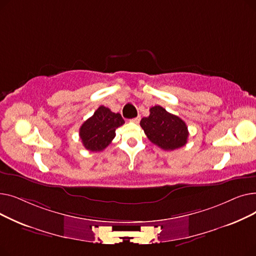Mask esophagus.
<instances>
[{"label":"esophagus","mask_w":256,"mask_h":256,"mask_svg":"<svg viewBox=\"0 0 256 256\" xmlns=\"http://www.w3.org/2000/svg\"><path fill=\"white\" fill-rule=\"evenodd\" d=\"M140 119H141V117H140V116H137V117H135V118H132V119H130V121H132V122H135V124H139V121H140Z\"/></svg>","instance_id":"esophagus-1"}]
</instances>
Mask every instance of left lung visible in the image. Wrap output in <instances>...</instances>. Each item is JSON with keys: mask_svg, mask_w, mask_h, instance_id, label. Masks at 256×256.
Wrapping results in <instances>:
<instances>
[{"mask_svg": "<svg viewBox=\"0 0 256 256\" xmlns=\"http://www.w3.org/2000/svg\"><path fill=\"white\" fill-rule=\"evenodd\" d=\"M150 112L148 117L141 119L140 126L154 144L164 150H174L186 145L189 132L182 119L160 106L150 108Z\"/></svg>", "mask_w": 256, "mask_h": 256, "instance_id": "8db88e82", "label": "left lung"}]
</instances>
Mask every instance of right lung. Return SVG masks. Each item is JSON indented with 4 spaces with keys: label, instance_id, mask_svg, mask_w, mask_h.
<instances>
[{
    "label": "right lung",
    "instance_id": "1",
    "mask_svg": "<svg viewBox=\"0 0 256 256\" xmlns=\"http://www.w3.org/2000/svg\"><path fill=\"white\" fill-rule=\"evenodd\" d=\"M124 124L119 113L100 106L80 128V138L86 150L102 152L115 138L116 128Z\"/></svg>",
    "mask_w": 256,
    "mask_h": 256
}]
</instances>
